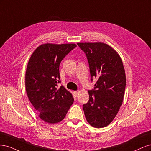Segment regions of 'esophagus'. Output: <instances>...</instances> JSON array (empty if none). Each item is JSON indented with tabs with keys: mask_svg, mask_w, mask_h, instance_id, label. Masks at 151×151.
Masks as SVG:
<instances>
[{
	"mask_svg": "<svg viewBox=\"0 0 151 151\" xmlns=\"http://www.w3.org/2000/svg\"><path fill=\"white\" fill-rule=\"evenodd\" d=\"M74 93L76 95H77V94H78V93H79V91H74Z\"/></svg>",
	"mask_w": 151,
	"mask_h": 151,
	"instance_id": "obj_1",
	"label": "esophagus"
}]
</instances>
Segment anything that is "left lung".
Returning a JSON list of instances; mask_svg holds the SVG:
<instances>
[{"mask_svg": "<svg viewBox=\"0 0 151 151\" xmlns=\"http://www.w3.org/2000/svg\"><path fill=\"white\" fill-rule=\"evenodd\" d=\"M88 59L91 81L89 99L83 104L86 118L95 128L106 127L115 118L123 102L126 86L124 67L119 55L103 43H78Z\"/></svg>", "mask_w": 151, "mask_h": 151, "instance_id": "left-lung-1", "label": "left lung"}]
</instances>
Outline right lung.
Segmentation results:
<instances>
[{
    "label": "right lung",
    "mask_w": 151,
    "mask_h": 151,
    "mask_svg": "<svg viewBox=\"0 0 151 151\" xmlns=\"http://www.w3.org/2000/svg\"><path fill=\"white\" fill-rule=\"evenodd\" d=\"M76 44L40 45L30 57L27 66L25 86L31 103L45 122L62 121L74 102L72 94L58 84L61 83L59 67Z\"/></svg>",
    "instance_id": "right-lung-1"
}]
</instances>
